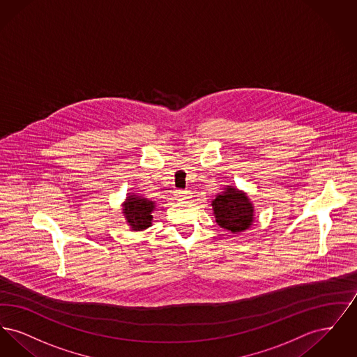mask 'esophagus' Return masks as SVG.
Returning a JSON list of instances; mask_svg holds the SVG:
<instances>
[{
  "mask_svg": "<svg viewBox=\"0 0 357 357\" xmlns=\"http://www.w3.org/2000/svg\"><path fill=\"white\" fill-rule=\"evenodd\" d=\"M175 198L178 199V201H186L190 198V195H188V192L185 191V190H176L175 191Z\"/></svg>",
  "mask_w": 357,
  "mask_h": 357,
  "instance_id": "obj_1",
  "label": "esophagus"
}]
</instances>
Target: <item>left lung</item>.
<instances>
[{"mask_svg": "<svg viewBox=\"0 0 357 357\" xmlns=\"http://www.w3.org/2000/svg\"><path fill=\"white\" fill-rule=\"evenodd\" d=\"M211 201L215 222L225 230L239 234L255 222V204L248 194L236 186H226Z\"/></svg>", "mask_w": 357, "mask_h": 357, "instance_id": "obj_1", "label": "left lung"}]
</instances>
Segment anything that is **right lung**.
Segmentation results:
<instances>
[{
	"instance_id": "right-lung-1",
	"label": "right lung",
	"mask_w": 357,
	"mask_h": 357,
	"mask_svg": "<svg viewBox=\"0 0 357 357\" xmlns=\"http://www.w3.org/2000/svg\"><path fill=\"white\" fill-rule=\"evenodd\" d=\"M156 204L136 192H128L121 204V213L132 231H142L153 226V211Z\"/></svg>"
}]
</instances>
